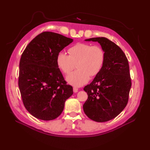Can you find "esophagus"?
I'll use <instances>...</instances> for the list:
<instances>
[{"label":"esophagus","mask_w":150,"mask_h":150,"mask_svg":"<svg viewBox=\"0 0 150 150\" xmlns=\"http://www.w3.org/2000/svg\"><path fill=\"white\" fill-rule=\"evenodd\" d=\"M78 88H76V87H73V92H74V93H77V92L78 91Z\"/></svg>","instance_id":"esophagus-1"}]
</instances>
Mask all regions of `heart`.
<instances>
[{
    "label": "heart",
    "instance_id": "1",
    "mask_svg": "<svg viewBox=\"0 0 150 150\" xmlns=\"http://www.w3.org/2000/svg\"><path fill=\"white\" fill-rule=\"evenodd\" d=\"M69 55L60 52L56 62L61 71L68 74L77 63V71L69 74L66 79L70 84L81 86L89 81L90 76L95 77L101 71L106 55L100 46L87 43H77L68 50Z\"/></svg>",
    "mask_w": 150,
    "mask_h": 150
}]
</instances>
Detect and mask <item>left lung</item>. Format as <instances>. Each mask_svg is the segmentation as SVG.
Masks as SVG:
<instances>
[{
	"label": "left lung",
	"instance_id": "obj_1",
	"mask_svg": "<svg viewBox=\"0 0 150 150\" xmlns=\"http://www.w3.org/2000/svg\"><path fill=\"white\" fill-rule=\"evenodd\" d=\"M85 40L99 43L106 58L100 73L84 88L88 97L83 110L90 119L106 122L115 118L128 104L132 86L128 60L120 47L107 38Z\"/></svg>",
	"mask_w": 150,
	"mask_h": 150
}]
</instances>
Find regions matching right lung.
Returning <instances> with one entry per match:
<instances>
[{"instance_id": "right-lung-1", "label": "right lung", "mask_w": 150, "mask_h": 150, "mask_svg": "<svg viewBox=\"0 0 150 150\" xmlns=\"http://www.w3.org/2000/svg\"><path fill=\"white\" fill-rule=\"evenodd\" d=\"M73 41L54 32L44 31L31 41L19 63L18 87L26 109L37 119H56L73 94L57 65L58 53Z\"/></svg>"}]
</instances>
